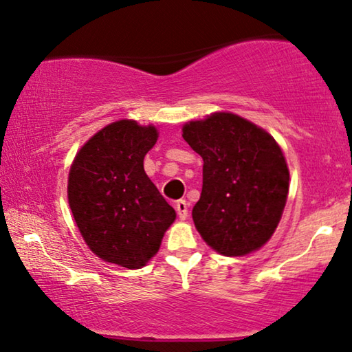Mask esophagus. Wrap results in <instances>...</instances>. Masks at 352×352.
Returning <instances> with one entry per match:
<instances>
[{"label":"esophagus","mask_w":352,"mask_h":352,"mask_svg":"<svg viewBox=\"0 0 352 352\" xmlns=\"http://www.w3.org/2000/svg\"><path fill=\"white\" fill-rule=\"evenodd\" d=\"M175 210L180 220H185L188 217V202L186 201H177L175 202Z\"/></svg>","instance_id":"esophagus-1"}]
</instances>
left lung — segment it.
Masks as SVG:
<instances>
[{
  "label": "left lung",
  "mask_w": 352,
  "mask_h": 352,
  "mask_svg": "<svg viewBox=\"0 0 352 352\" xmlns=\"http://www.w3.org/2000/svg\"><path fill=\"white\" fill-rule=\"evenodd\" d=\"M202 157V192L192 221L210 249L245 256L274 234L289 195V166L268 131L230 111L182 127Z\"/></svg>",
  "instance_id": "1"
}]
</instances>
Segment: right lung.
I'll use <instances>...</instances> for the list:
<instances>
[{"label": "right lung", "mask_w": 352, "mask_h": 352, "mask_svg": "<svg viewBox=\"0 0 352 352\" xmlns=\"http://www.w3.org/2000/svg\"><path fill=\"white\" fill-rule=\"evenodd\" d=\"M156 126L120 120L79 148L68 172V204L92 254L107 263L140 270L160 250L175 221L143 160L156 145Z\"/></svg>", "instance_id": "obj_1"}]
</instances>
